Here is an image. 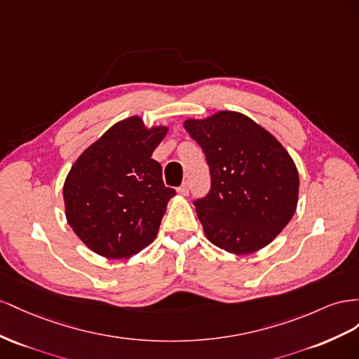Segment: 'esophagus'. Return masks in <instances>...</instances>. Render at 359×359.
<instances>
[{
	"label": "esophagus",
	"mask_w": 359,
	"mask_h": 359,
	"mask_svg": "<svg viewBox=\"0 0 359 359\" xmlns=\"http://www.w3.org/2000/svg\"><path fill=\"white\" fill-rule=\"evenodd\" d=\"M177 192H179V196L187 197L188 194H189V185H188V183H183L180 188H177Z\"/></svg>",
	"instance_id": "obj_1"
}]
</instances>
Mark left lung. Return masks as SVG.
Masks as SVG:
<instances>
[{"instance_id": "obj_1", "label": "left lung", "mask_w": 359, "mask_h": 359, "mask_svg": "<svg viewBox=\"0 0 359 359\" xmlns=\"http://www.w3.org/2000/svg\"><path fill=\"white\" fill-rule=\"evenodd\" d=\"M183 126L210 168V191L194 203L206 238L236 255L264 248L298 206L299 174L289 151L236 111L187 118Z\"/></svg>"}]
</instances>
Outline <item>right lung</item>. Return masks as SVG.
<instances>
[{
  "instance_id": "obj_1",
  "label": "right lung",
  "mask_w": 359,
  "mask_h": 359,
  "mask_svg": "<svg viewBox=\"0 0 359 359\" xmlns=\"http://www.w3.org/2000/svg\"><path fill=\"white\" fill-rule=\"evenodd\" d=\"M168 126L123 118L88 146L63 185L66 219L87 247L105 259H130L155 241L176 191L162 180L151 153Z\"/></svg>"
}]
</instances>
